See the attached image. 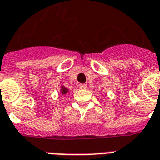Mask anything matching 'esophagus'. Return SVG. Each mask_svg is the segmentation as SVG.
I'll return each mask as SVG.
<instances>
[{
	"label": "esophagus",
	"instance_id": "1",
	"mask_svg": "<svg viewBox=\"0 0 160 160\" xmlns=\"http://www.w3.org/2000/svg\"><path fill=\"white\" fill-rule=\"evenodd\" d=\"M79 87H80V89H86L87 86H86V84H80V85H79Z\"/></svg>",
	"mask_w": 160,
	"mask_h": 160
}]
</instances>
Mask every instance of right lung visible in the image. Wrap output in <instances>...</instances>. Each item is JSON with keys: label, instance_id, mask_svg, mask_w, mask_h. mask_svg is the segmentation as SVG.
Segmentation results:
<instances>
[{"label": "right lung", "instance_id": "right-lung-1", "mask_svg": "<svg viewBox=\"0 0 160 160\" xmlns=\"http://www.w3.org/2000/svg\"><path fill=\"white\" fill-rule=\"evenodd\" d=\"M61 93L62 94H66L67 92H68V90L66 88V87H64V86H61Z\"/></svg>", "mask_w": 160, "mask_h": 160}]
</instances>
